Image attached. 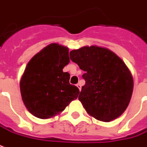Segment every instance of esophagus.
Returning <instances> with one entry per match:
<instances>
[{
    "instance_id": "34e87169",
    "label": "esophagus",
    "mask_w": 147,
    "mask_h": 147,
    "mask_svg": "<svg viewBox=\"0 0 147 147\" xmlns=\"http://www.w3.org/2000/svg\"><path fill=\"white\" fill-rule=\"evenodd\" d=\"M76 86H77V87H78V89H79V91H81V88H82L81 83L79 82V83H78V84H77V85H76Z\"/></svg>"
}]
</instances>
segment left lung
<instances>
[{
    "instance_id": "obj_1",
    "label": "left lung",
    "mask_w": 147,
    "mask_h": 147,
    "mask_svg": "<svg viewBox=\"0 0 147 147\" xmlns=\"http://www.w3.org/2000/svg\"><path fill=\"white\" fill-rule=\"evenodd\" d=\"M70 59L85 71L86 84L78 96L88 115L110 122L125 112L133 90V78L124 61L113 51L97 45L70 51Z\"/></svg>"
}]
</instances>
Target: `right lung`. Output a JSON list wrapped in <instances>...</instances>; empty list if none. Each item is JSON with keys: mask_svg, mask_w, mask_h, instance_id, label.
Here are the masks:
<instances>
[{"mask_svg": "<svg viewBox=\"0 0 147 147\" xmlns=\"http://www.w3.org/2000/svg\"><path fill=\"white\" fill-rule=\"evenodd\" d=\"M69 48L51 43L28 61L21 80L23 102L39 119L58 116L78 98L79 89L69 83L70 75L62 69L69 63Z\"/></svg>", "mask_w": 147, "mask_h": 147, "instance_id": "right-lung-1", "label": "right lung"}]
</instances>
